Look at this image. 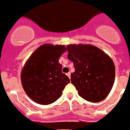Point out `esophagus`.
<instances>
[{
    "label": "esophagus",
    "mask_w": 130,
    "mask_h": 130,
    "mask_svg": "<svg viewBox=\"0 0 130 130\" xmlns=\"http://www.w3.org/2000/svg\"><path fill=\"white\" fill-rule=\"evenodd\" d=\"M67 76H68L69 78H70V72H68V73H67Z\"/></svg>",
    "instance_id": "esophagus-1"
}]
</instances>
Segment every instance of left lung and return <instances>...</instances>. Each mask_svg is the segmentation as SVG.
<instances>
[{
    "label": "left lung",
    "mask_w": 130,
    "mask_h": 130,
    "mask_svg": "<svg viewBox=\"0 0 130 130\" xmlns=\"http://www.w3.org/2000/svg\"><path fill=\"white\" fill-rule=\"evenodd\" d=\"M67 51L75 70L71 74V83L78 94L89 102L105 99L115 81L116 69L111 58L89 44H70L67 45Z\"/></svg>",
    "instance_id": "left-lung-1"
}]
</instances>
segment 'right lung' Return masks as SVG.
Returning a JSON list of instances; mask_svg holds the SVG:
<instances>
[{
    "label": "right lung",
    "mask_w": 130,
    "mask_h": 130,
    "mask_svg": "<svg viewBox=\"0 0 130 130\" xmlns=\"http://www.w3.org/2000/svg\"><path fill=\"white\" fill-rule=\"evenodd\" d=\"M66 50L64 45L43 44L34 51L23 66L21 75L23 88L37 103L49 105L55 102L70 83L59 63Z\"/></svg>",
    "instance_id": "right-lung-1"
}]
</instances>
